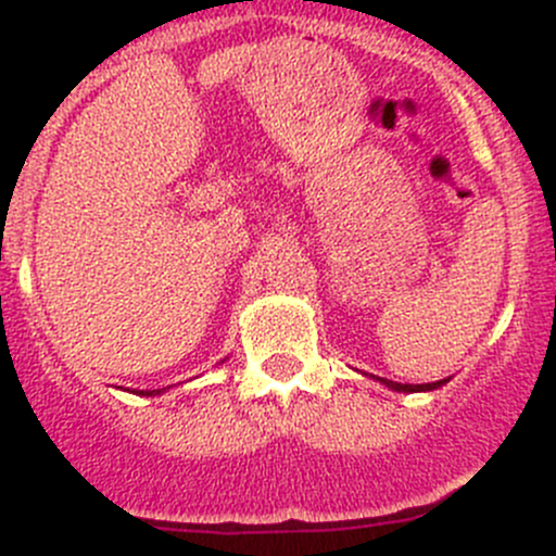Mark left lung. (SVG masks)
Segmentation results:
<instances>
[{
    "instance_id": "1",
    "label": "left lung",
    "mask_w": 556,
    "mask_h": 556,
    "mask_svg": "<svg viewBox=\"0 0 556 556\" xmlns=\"http://www.w3.org/2000/svg\"><path fill=\"white\" fill-rule=\"evenodd\" d=\"M377 382H382L384 387H390V390L395 392H430V390H439V387L450 382V379H441V382H428V384H401V382H390V379L377 377Z\"/></svg>"
}]
</instances>
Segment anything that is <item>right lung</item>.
Masks as SVG:
<instances>
[{"label":"right lung","instance_id":"1","mask_svg":"<svg viewBox=\"0 0 556 556\" xmlns=\"http://www.w3.org/2000/svg\"><path fill=\"white\" fill-rule=\"evenodd\" d=\"M161 392H166V387H164V390H142L139 395H161Z\"/></svg>","mask_w":556,"mask_h":556}]
</instances>
